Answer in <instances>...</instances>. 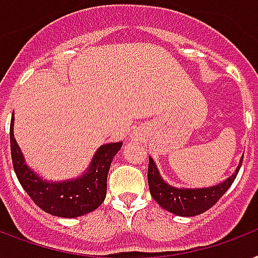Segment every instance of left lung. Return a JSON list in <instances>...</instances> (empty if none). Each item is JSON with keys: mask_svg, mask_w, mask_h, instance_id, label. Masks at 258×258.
I'll use <instances>...</instances> for the list:
<instances>
[{"mask_svg": "<svg viewBox=\"0 0 258 258\" xmlns=\"http://www.w3.org/2000/svg\"><path fill=\"white\" fill-rule=\"evenodd\" d=\"M243 156L239 160L238 167L231 173V176L225 179L218 184L201 188H187V187H175L169 184L161 177L156 167V163L149 157L148 165V184L152 198L169 213L179 217H195L211 209L222 198L229 187L233 184L238 173Z\"/></svg>", "mask_w": 258, "mask_h": 258, "instance_id": "obj_1", "label": "left lung"}]
</instances>
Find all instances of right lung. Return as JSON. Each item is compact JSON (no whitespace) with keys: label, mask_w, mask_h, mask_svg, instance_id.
Segmentation results:
<instances>
[{"label":"right lung","mask_w":258,"mask_h":258,"mask_svg":"<svg viewBox=\"0 0 258 258\" xmlns=\"http://www.w3.org/2000/svg\"><path fill=\"white\" fill-rule=\"evenodd\" d=\"M13 125L15 114L11 121V151L16 176L41 210L61 218H77L89 214L102 205L106 198L107 173L111 161L122 147L121 141L103 144L98 148L93 160L81 176L52 181L43 179L27 164L13 135Z\"/></svg>","instance_id":"obj_1"}]
</instances>
